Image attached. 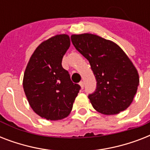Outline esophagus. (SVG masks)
<instances>
[{
    "label": "esophagus",
    "mask_w": 150,
    "mask_h": 150,
    "mask_svg": "<svg viewBox=\"0 0 150 150\" xmlns=\"http://www.w3.org/2000/svg\"><path fill=\"white\" fill-rule=\"evenodd\" d=\"M79 85H80V86H81V88H82V89H83V88H84V82H80Z\"/></svg>",
    "instance_id": "1"
}]
</instances>
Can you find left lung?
<instances>
[{
	"label": "left lung",
	"instance_id": "left-lung-1",
	"mask_svg": "<svg viewBox=\"0 0 150 150\" xmlns=\"http://www.w3.org/2000/svg\"><path fill=\"white\" fill-rule=\"evenodd\" d=\"M71 40L89 61L96 78V89L88 96L94 109L106 115L127 109L137 92L139 77L125 53L114 42L93 34L72 35Z\"/></svg>",
	"mask_w": 150,
	"mask_h": 150
}]
</instances>
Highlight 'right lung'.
<instances>
[{
  "label": "right lung",
  "instance_id": "1",
  "mask_svg": "<svg viewBox=\"0 0 150 150\" xmlns=\"http://www.w3.org/2000/svg\"><path fill=\"white\" fill-rule=\"evenodd\" d=\"M69 47L68 35L53 36L36 48L25 71L23 88L30 107L47 120L68 116L81 89L61 64Z\"/></svg>",
  "mask_w": 150,
  "mask_h": 150
}]
</instances>
